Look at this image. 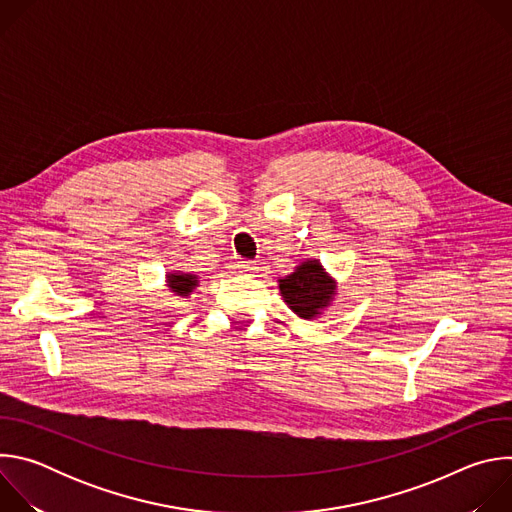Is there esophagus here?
<instances>
[{
    "label": "esophagus",
    "mask_w": 512,
    "mask_h": 512,
    "mask_svg": "<svg viewBox=\"0 0 512 512\" xmlns=\"http://www.w3.org/2000/svg\"><path fill=\"white\" fill-rule=\"evenodd\" d=\"M235 269H237L239 273L253 275V273H257V263H255V261H245V259H241V261L235 263Z\"/></svg>",
    "instance_id": "1"
}]
</instances>
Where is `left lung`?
Returning a JSON list of instances; mask_svg holds the SVG:
<instances>
[{
  "label": "left lung",
  "instance_id": "left-lung-1",
  "mask_svg": "<svg viewBox=\"0 0 512 512\" xmlns=\"http://www.w3.org/2000/svg\"><path fill=\"white\" fill-rule=\"evenodd\" d=\"M287 308L304 320L318 318L336 296V279L318 259L302 261L289 275L277 279Z\"/></svg>",
  "mask_w": 512,
  "mask_h": 512
}]
</instances>
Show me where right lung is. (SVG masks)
<instances>
[{
    "mask_svg": "<svg viewBox=\"0 0 512 512\" xmlns=\"http://www.w3.org/2000/svg\"><path fill=\"white\" fill-rule=\"evenodd\" d=\"M166 283L174 296L188 298L192 291L198 287V275L194 273H182V271H170L166 275Z\"/></svg>",
    "mask_w": 512,
    "mask_h": 512,
    "instance_id": "1",
    "label": "right lung"
}]
</instances>
